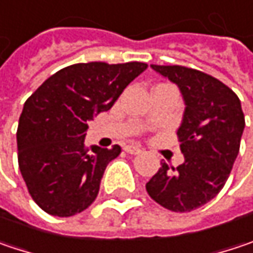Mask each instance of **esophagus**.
<instances>
[{
    "instance_id": "34e87169",
    "label": "esophagus",
    "mask_w": 253,
    "mask_h": 253,
    "mask_svg": "<svg viewBox=\"0 0 253 253\" xmlns=\"http://www.w3.org/2000/svg\"><path fill=\"white\" fill-rule=\"evenodd\" d=\"M124 150H125L128 154H134V155H135V154H139L141 151H142L138 145H134V144H128V145H125V147H124Z\"/></svg>"
}]
</instances>
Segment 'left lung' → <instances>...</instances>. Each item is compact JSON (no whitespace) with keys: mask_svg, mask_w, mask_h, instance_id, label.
<instances>
[{"mask_svg":"<svg viewBox=\"0 0 253 253\" xmlns=\"http://www.w3.org/2000/svg\"><path fill=\"white\" fill-rule=\"evenodd\" d=\"M151 67L178 86L186 103L177 131L184 163L177 169L161 163L145 189L163 208L191 211L216 197L232 171L245 128L241 100L225 83L200 70Z\"/></svg>","mask_w":253,"mask_h":253,"instance_id":"obj_1","label":"left lung"}]
</instances>
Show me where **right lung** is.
Instances as JSON below:
<instances>
[{
    "mask_svg": "<svg viewBox=\"0 0 253 253\" xmlns=\"http://www.w3.org/2000/svg\"><path fill=\"white\" fill-rule=\"evenodd\" d=\"M145 69L141 62L72 64L26 100L17 129L18 167L30 196L45 213L69 217L95 202L105 169L121 147L89 150L87 121L111 109Z\"/></svg>",
    "mask_w": 253,
    "mask_h": 253,
    "instance_id": "1",
    "label": "right lung"
}]
</instances>
